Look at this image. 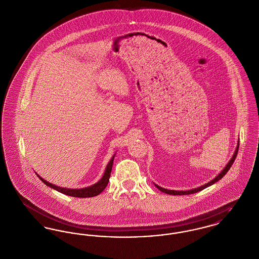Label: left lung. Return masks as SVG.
I'll return each instance as SVG.
<instances>
[{"label": "left lung", "mask_w": 259, "mask_h": 259, "mask_svg": "<svg viewBox=\"0 0 259 259\" xmlns=\"http://www.w3.org/2000/svg\"><path fill=\"white\" fill-rule=\"evenodd\" d=\"M239 146H240V143L238 142V145H237V148H236V151H235V153H234V155L232 157V159L229 161V163L227 164V166L225 167L224 169H223V171H221V172L215 178V179H213L212 181H210L209 183H207L205 184L204 186H201V187H199V188H196V189H193V190H166V189H164V188H161V187H159V186H157L155 185L156 188L158 189L159 190H161V191H163V192H165V193H168V194H172V195H185V194H190V193H195V192H198V191H200V190H204V189H206L208 187H210V186H212L213 184H215L216 182H218L219 180H221L223 177H224L225 175L228 172V171L230 170V168L232 167V165H233V163L235 162V160H236V157L238 155V151H239Z\"/></svg>", "instance_id": "left-lung-1"}]
</instances>
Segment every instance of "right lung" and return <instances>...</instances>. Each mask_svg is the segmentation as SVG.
<instances>
[{
  "label": "right lung",
  "mask_w": 259,
  "mask_h": 259,
  "mask_svg": "<svg viewBox=\"0 0 259 259\" xmlns=\"http://www.w3.org/2000/svg\"><path fill=\"white\" fill-rule=\"evenodd\" d=\"M114 158L115 155L112 157V159L110 160V162L108 163L106 170L104 172L103 177L101 178V180L94 184L93 186H90L88 188H84V189H78V190H70V189H65V188H60L57 187L55 185L50 184L49 182L45 181L44 179H42L39 175H37V177L48 187L52 188L54 190H58L61 193H64L66 195H69V196H73V197H81V198H85V197H93L98 195L99 193H101L103 191L104 189L107 187L108 183H109V179L111 176V171H112V167H113V162H114Z\"/></svg>",
  "instance_id": "1"
}]
</instances>
